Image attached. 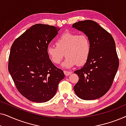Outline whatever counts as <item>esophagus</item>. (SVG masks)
Segmentation results:
<instances>
[{"label":"esophagus","instance_id":"34e87169","mask_svg":"<svg viewBox=\"0 0 126 126\" xmlns=\"http://www.w3.org/2000/svg\"><path fill=\"white\" fill-rule=\"evenodd\" d=\"M63 73H64L65 75L66 76H68L70 75V74L72 73V72H69V71H66V70H63Z\"/></svg>","mask_w":126,"mask_h":126}]
</instances>
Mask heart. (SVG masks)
Here are the masks:
<instances>
[{"mask_svg":"<svg viewBox=\"0 0 126 126\" xmlns=\"http://www.w3.org/2000/svg\"><path fill=\"white\" fill-rule=\"evenodd\" d=\"M56 44L48 46L47 54L55 64L60 63L65 54L66 58L63 63L65 68L84 64L90 54V41L85 34L65 32L57 39Z\"/></svg>","mask_w":126,"mask_h":126,"instance_id":"obj_1","label":"heart"}]
</instances>
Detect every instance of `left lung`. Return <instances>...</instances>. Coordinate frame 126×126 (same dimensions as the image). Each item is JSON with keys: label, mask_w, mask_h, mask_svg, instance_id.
Here are the masks:
<instances>
[{"label": "left lung", "mask_w": 126, "mask_h": 126, "mask_svg": "<svg viewBox=\"0 0 126 126\" xmlns=\"http://www.w3.org/2000/svg\"><path fill=\"white\" fill-rule=\"evenodd\" d=\"M88 37L91 51L87 62L74 73L79 81L74 86L75 94L85 100L104 95L113 83L119 62L112 36L92 20L79 21L72 25Z\"/></svg>", "instance_id": "obj_1"}]
</instances>
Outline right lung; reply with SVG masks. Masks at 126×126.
I'll return each instance as SVG.
<instances>
[{
  "instance_id": "obj_1",
  "label": "right lung",
  "mask_w": 126,
  "mask_h": 126,
  "mask_svg": "<svg viewBox=\"0 0 126 126\" xmlns=\"http://www.w3.org/2000/svg\"><path fill=\"white\" fill-rule=\"evenodd\" d=\"M60 28L36 24L15 39L8 58V69L20 94L29 100L44 103L54 97L63 70L50 60L47 48Z\"/></svg>"
}]
</instances>
